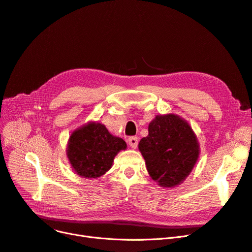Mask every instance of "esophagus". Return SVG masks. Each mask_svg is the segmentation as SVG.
I'll return each instance as SVG.
<instances>
[{
  "mask_svg": "<svg viewBox=\"0 0 252 252\" xmlns=\"http://www.w3.org/2000/svg\"><path fill=\"white\" fill-rule=\"evenodd\" d=\"M127 142H128V145L135 149L138 146L139 139H138V137H130V138H128Z\"/></svg>",
  "mask_w": 252,
  "mask_h": 252,
  "instance_id": "obj_1",
  "label": "esophagus"
}]
</instances>
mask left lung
Returning a JSON list of instances; mask_svg holds the SVG:
<instances>
[{
  "mask_svg": "<svg viewBox=\"0 0 252 252\" xmlns=\"http://www.w3.org/2000/svg\"><path fill=\"white\" fill-rule=\"evenodd\" d=\"M139 150L150 177L161 188H174L185 180L200 155L192 128L175 114L158 115L148 126Z\"/></svg>",
  "mask_w": 252,
  "mask_h": 252,
  "instance_id": "obj_1",
  "label": "left lung"
}]
</instances>
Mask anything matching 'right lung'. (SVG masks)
<instances>
[{"mask_svg": "<svg viewBox=\"0 0 252 252\" xmlns=\"http://www.w3.org/2000/svg\"><path fill=\"white\" fill-rule=\"evenodd\" d=\"M126 148L102 124L89 123L71 134L67 157L73 170L83 178L101 177L112 167L115 156Z\"/></svg>", "mask_w": 252, "mask_h": 252, "instance_id": "1", "label": "right lung"}]
</instances>
